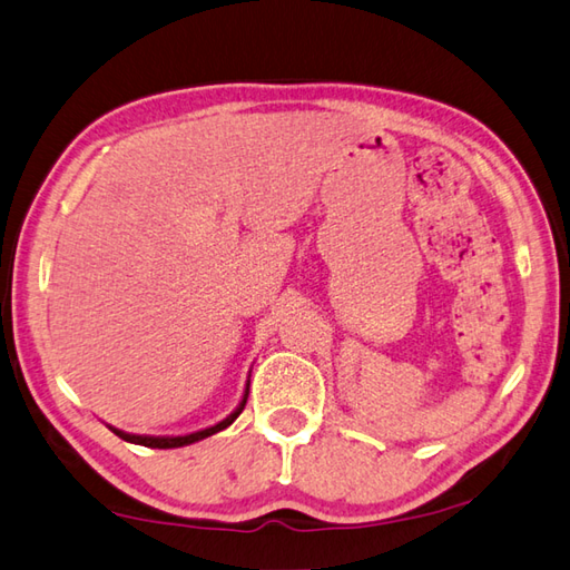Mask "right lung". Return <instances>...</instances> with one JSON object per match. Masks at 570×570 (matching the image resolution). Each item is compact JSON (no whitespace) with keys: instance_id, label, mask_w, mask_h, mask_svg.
Listing matches in <instances>:
<instances>
[{"instance_id":"add662e5","label":"right lung","mask_w":570,"mask_h":570,"mask_svg":"<svg viewBox=\"0 0 570 570\" xmlns=\"http://www.w3.org/2000/svg\"><path fill=\"white\" fill-rule=\"evenodd\" d=\"M247 397H249V383H247V387H244V395L239 400V405L234 407L225 420L217 422V425H212V428H205V430H197V432H189V434H177V438H173V434H130V432H122V430H116V428H110V425L108 428L114 430L120 440L132 442V444H142V448H153V450L185 448V444H193V442H199V440H205V438H212V434H217V432H222L225 428H229L232 422L239 417V412L244 410V405H247Z\"/></svg>"}]
</instances>
